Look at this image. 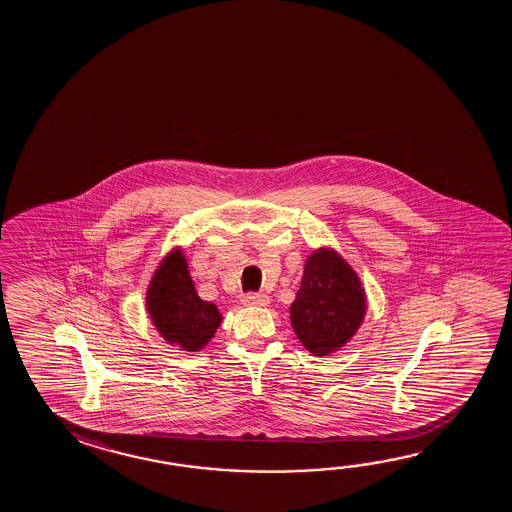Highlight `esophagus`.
Returning <instances> with one entry per match:
<instances>
[{
  "instance_id": "1",
  "label": "esophagus",
  "mask_w": 512,
  "mask_h": 512,
  "mask_svg": "<svg viewBox=\"0 0 512 512\" xmlns=\"http://www.w3.org/2000/svg\"><path fill=\"white\" fill-rule=\"evenodd\" d=\"M243 303L246 307H266L269 298L266 294L250 293L244 296Z\"/></svg>"
}]
</instances>
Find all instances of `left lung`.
Wrapping results in <instances>:
<instances>
[{
  "label": "left lung",
  "instance_id": "8db88e82",
  "mask_svg": "<svg viewBox=\"0 0 512 512\" xmlns=\"http://www.w3.org/2000/svg\"><path fill=\"white\" fill-rule=\"evenodd\" d=\"M366 294L350 264L321 248L305 260L302 285L291 305L296 337L316 357L343 348L361 327Z\"/></svg>",
  "mask_w": 512,
  "mask_h": 512
}]
</instances>
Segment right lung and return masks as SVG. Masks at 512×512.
<instances>
[{"label": "right lung", "instance_id": "right-lung-1", "mask_svg": "<svg viewBox=\"0 0 512 512\" xmlns=\"http://www.w3.org/2000/svg\"><path fill=\"white\" fill-rule=\"evenodd\" d=\"M146 307L160 336L185 352L202 350L221 325L218 307L196 293L182 250H173L160 262L146 293Z\"/></svg>", "mask_w": 512, "mask_h": 512}]
</instances>
